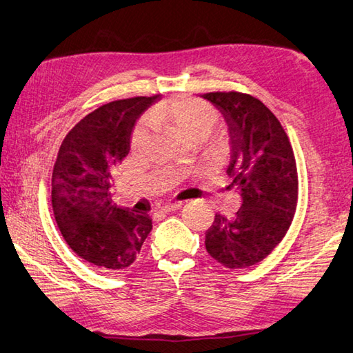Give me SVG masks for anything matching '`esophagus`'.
Wrapping results in <instances>:
<instances>
[{"label": "esophagus", "mask_w": 353, "mask_h": 353, "mask_svg": "<svg viewBox=\"0 0 353 353\" xmlns=\"http://www.w3.org/2000/svg\"><path fill=\"white\" fill-rule=\"evenodd\" d=\"M182 207V202H172V203H165V205H160V211H163V213H171V211H176Z\"/></svg>", "instance_id": "34e87169"}]
</instances>
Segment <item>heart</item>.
Here are the masks:
<instances>
[{
  "instance_id": "1",
  "label": "heart",
  "mask_w": 353,
  "mask_h": 353,
  "mask_svg": "<svg viewBox=\"0 0 353 353\" xmlns=\"http://www.w3.org/2000/svg\"><path fill=\"white\" fill-rule=\"evenodd\" d=\"M146 121L150 125L166 128L185 142H201L205 137H208V134L216 126L217 112L201 100L176 97L152 108L146 115ZM145 136L143 125H139L132 132L131 148H140L145 142ZM208 151L211 156L223 157L228 152V142L222 137L211 140Z\"/></svg>"
}]
</instances>
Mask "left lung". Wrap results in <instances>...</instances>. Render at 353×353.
<instances>
[{"instance_id":"8db88e82","label":"left lung","mask_w":353,"mask_h":353,"mask_svg":"<svg viewBox=\"0 0 353 353\" xmlns=\"http://www.w3.org/2000/svg\"><path fill=\"white\" fill-rule=\"evenodd\" d=\"M222 114L228 130L230 185L241 197L233 217L217 213L205 233L211 258L228 268L261 262L283 241L298 201L293 150L274 114L252 95H201Z\"/></svg>"}]
</instances>
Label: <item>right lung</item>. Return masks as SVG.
Returning a JSON list of instances; mask_svg holds the SVG:
<instances>
[{"label":"right lung","mask_w":353,"mask_h":353,"mask_svg":"<svg viewBox=\"0 0 353 353\" xmlns=\"http://www.w3.org/2000/svg\"><path fill=\"white\" fill-rule=\"evenodd\" d=\"M159 99L111 101L80 120L60 146L52 208L63 238L81 259L110 270L130 267L152 230L148 214L119 208L112 176L131 146L136 121Z\"/></svg>","instance_id":"1"}]
</instances>
